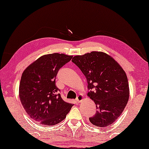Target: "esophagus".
Listing matches in <instances>:
<instances>
[{"mask_svg": "<svg viewBox=\"0 0 149 149\" xmlns=\"http://www.w3.org/2000/svg\"><path fill=\"white\" fill-rule=\"evenodd\" d=\"M84 99V96H83V95H81V94H80V95H79L77 97V99H76V100H77V102L78 103H80L81 101L83 100Z\"/></svg>", "mask_w": 149, "mask_h": 149, "instance_id": "1", "label": "esophagus"}]
</instances>
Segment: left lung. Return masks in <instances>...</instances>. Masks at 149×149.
<instances>
[{"label":"left lung","mask_w":149,"mask_h":149,"mask_svg":"<svg viewBox=\"0 0 149 149\" xmlns=\"http://www.w3.org/2000/svg\"><path fill=\"white\" fill-rule=\"evenodd\" d=\"M72 62L85 75L89 90L87 95L96 105V113L89 117V121L101 127L113 124L129 100V84L125 71L111 56L101 52L76 56Z\"/></svg>","instance_id":"8db88e82"}]
</instances>
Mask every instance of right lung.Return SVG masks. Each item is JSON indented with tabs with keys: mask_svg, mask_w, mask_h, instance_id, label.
<instances>
[{
	"mask_svg": "<svg viewBox=\"0 0 149 149\" xmlns=\"http://www.w3.org/2000/svg\"><path fill=\"white\" fill-rule=\"evenodd\" d=\"M72 58L58 53L44 55L22 73L19 98L26 112L34 121L44 125H54L63 121L70 111L73 104L62 100L56 85V77Z\"/></svg>",
	"mask_w": 149,
	"mask_h": 149,
	"instance_id": "obj_1",
	"label": "right lung"
}]
</instances>
